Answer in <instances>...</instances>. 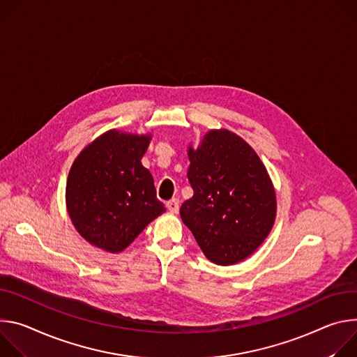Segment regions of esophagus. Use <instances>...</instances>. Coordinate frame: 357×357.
I'll list each match as a JSON object with an SVG mask.
<instances>
[{"mask_svg":"<svg viewBox=\"0 0 357 357\" xmlns=\"http://www.w3.org/2000/svg\"><path fill=\"white\" fill-rule=\"evenodd\" d=\"M178 204H180L178 199H172V200H169V202L166 203V207H167V210H169L170 213H177V211H178Z\"/></svg>","mask_w":357,"mask_h":357,"instance_id":"1","label":"esophagus"}]
</instances>
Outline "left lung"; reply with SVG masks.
Listing matches in <instances>:
<instances>
[{
    "mask_svg": "<svg viewBox=\"0 0 357 357\" xmlns=\"http://www.w3.org/2000/svg\"><path fill=\"white\" fill-rule=\"evenodd\" d=\"M192 197L180 207L183 222L206 257L232 265L250 257L268 236L276 213L272 181L258 154L240 136L211 130L188 149Z\"/></svg>",
    "mask_w": 357,
    "mask_h": 357,
    "instance_id": "obj_1",
    "label": "left lung"
}]
</instances>
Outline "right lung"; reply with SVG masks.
<instances>
[{"label":"right lung","mask_w":357,"mask_h":357,"mask_svg":"<svg viewBox=\"0 0 357 357\" xmlns=\"http://www.w3.org/2000/svg\"><path fill=\"white\" fill-rule=\"evenodd\" d=\"M149 142L150 136L109 130L73 162L66 207L77 232L92 245L121 252L166 211L140 162Z\"/></svg>","instance_id":"obj_1"}]
</instances>
